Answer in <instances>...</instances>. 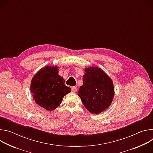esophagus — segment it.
<instances>
[{"label":"esophagus","instance_id":"obj_1","mask_svg":"<svg viewBox=\"0 0 153 153\" xmlns=\"http://www.w3.org/2000/svg\"><path fill=\"white\" fill-rule=\"evenodd\" d=\"M76 91H77V88H76V86H73L72 88H71V91H72V93H76Z\"/></svg>","mask_w":153,"mask_h":153}]
</instances>
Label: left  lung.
<instances>
[{
    "label": "left lung",
    "instance_id": "8db88e82",
    "mask_svg": "<svg viewBox=\"0 0 153 153\" xmlns=\"http://www.w3.org/2000/svg\"><path fill=\"white\" fill-rule=\"evenodd\" d=\"M85 71L78 95L86 110L97 114L110 106L114 94L113 83L100 68H88Z\"/></svg>",
    "mask_w": 153,
    "mask_h": 153
}]
</instances>
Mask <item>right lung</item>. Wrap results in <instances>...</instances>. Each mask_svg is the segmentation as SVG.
I'll list each match as a JSON object with an SVG mask.
<instances>
[{
  "mask_svg": "<svg viewBox=\"0 0 153 153\" xmlns=\"http://www.w3.org/2000/svg\"><path fill=\"white\" fill-rule=\"evenodd\" d=\"M57 68L56 66L43 68L31 83V91L36 103L48 111L54 110L62 103L63 97L71 91L58 74Z\"/></svg>",
  "mask_w": 153,
  "mask_h": 153,
  "instance_id": "add662e5",
  "label": "right lung"
}]
</instances>
